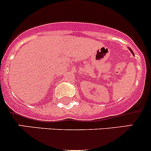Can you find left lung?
Listing matches in <instances>:
<instances>
[{"mask_svg": "<svg viewBox=\"0 0 151 151\" xmlns=\"http://www.w3.org/2000/svg\"><path fill=\"white\" fill-rule=\"evenodd\" d=\"M129 50H130V51H131V52H132V54H133V55H134V52H132V50H131V49H130V48H129Z\"/></svg>", "mask_w": 151, "mask_h": 151, "instance_id": "obj_1", "label": "left lung"}]
</instances>
